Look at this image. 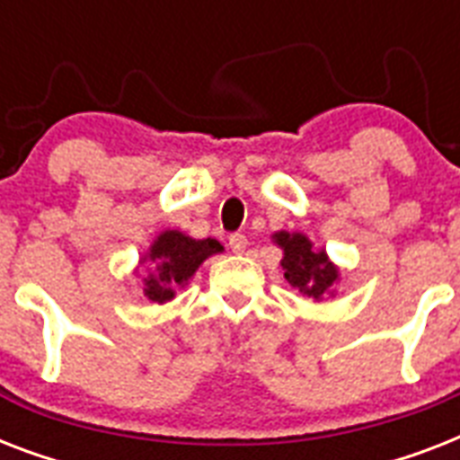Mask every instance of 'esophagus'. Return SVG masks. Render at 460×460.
I'll list each match as a JSON object with an SVG mask.
<instances>
[{
    "label": "esophagus",
    "mask_w": 460,
    "mask_h": 460,
    "mask_svg": "<svg viewBox=\"0 0 460 460\" xmlns=\"http://www.w3.org/2000/svg\"><path fill=\"white\" fill-rule=\"evenodd\" d=\"M245 245H248V238L243 236V234H234V236H229V248L236 255H241V252L245 251Z\"/></svg>",
    "instance_id": "1"
}]
</instances>
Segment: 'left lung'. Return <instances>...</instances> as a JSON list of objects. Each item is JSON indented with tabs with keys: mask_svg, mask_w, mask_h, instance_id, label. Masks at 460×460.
<instances>
[{
	"mask_svg": "<svg viewBox=\"0 0 460 460\" xmlns=\"http://www.w3.org/2000/svg\"><path fill=\"white\" fill-rule=\"evenodd\" d=\"M272 241L284 251L281 270L291 287L317 303L334 298L341 270L329 260L324 248H314L313 241L301 231H277L272 234Z\"/></svg>",
	"mask_w": 460,
	"mask_h": 460,
	"instance_id": "1",
	"label": "left lung"
}]
</instances>
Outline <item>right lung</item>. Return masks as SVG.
Wrapping results in <instances>:
<instances>
[{
  "instance_id": "right-lung-1",
  "label": "right lung",
  "mask_w": 460,
  "mask_h": 460,
  "mask_svg": "<svg viewBox=\"0 0 460 460\" xmlns=\"http://www.w3.org/2000/svg\"><path fill=\"white\" fill-rule=\"evenodd\" d=\"M217 252H224V245L215 238H193L179 229H166L138 260V265H147V274L138 267L133 274L140 277L147 301L162 305L172 301L176 291L193 279L198 267Z\"/></svg>"
}]
</instances>
